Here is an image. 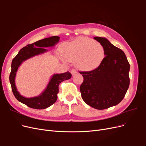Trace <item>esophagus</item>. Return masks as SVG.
I'll return each instance as SVG.
<instances>
[{
	"label": "esophagus",
	"instance_id": "esophagus-1",
	"mask_svg": "<svg viewBox=\"0 0 146 146\" xmlns=\"http://www.w3.org/2000/svg\"><path fill=\"white\" fill-rule=\"evenodd\" d=\"M71 73H72V74L73 75V76H74V75L77 74V71L75 69H72L71 70Z\"/></svg>",
	"mask_w": 146,
	"mask_h": 146
}]
</instances>
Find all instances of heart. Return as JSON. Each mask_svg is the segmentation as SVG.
Masks as SVG:
<instances>
[{"mask_svg": "<svg viewBox=\"0 0 146 146\" xmlns=\"http://www.w3.org/2000/svg\"><path fill=\"white\" fill-rule=\"evenodd\" d=\"M62 58L74 61L80 69L90 71L96 68L105 56V48L100 42L88 37H79L64 44Z\"/></svg>", "mask_w": 146, "mask_h": 146, "instance_id": "heart-1", "label": "heart"}]
</instances>
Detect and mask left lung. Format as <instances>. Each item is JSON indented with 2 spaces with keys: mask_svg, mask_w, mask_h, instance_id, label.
<instances>
[{
  "mask_svg": "<svg viewBox=\"0 0 146 146\" xmlns=\"http://www.w3.org/2000/svg\"><path fill=\"white\" fill-rule=\"evenodd\" d=\"M94 39L104 47L105 56L98 67L79 72L84 77L80 91L86 104L102 110L118 105L125 98L130 84V64L124 52L105 38Z\"/></svg>",
  "mask_w": 146,
  "mask_h": 146,
  "instance_id": "obj_1",
  "label": "left lung"
}]
</instances>
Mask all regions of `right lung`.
<instances>
[{
    "label": "right lung",
    "instance_id": "right-lung-1",
    "mask_svg": "<svg viewBox=\"0 0 146 146\" xmlns=\"http://www.w3.org/2000/svg\"><path fill=\"white\" fill-rule=\"evenodd\" d=\"M59 40L58 36H53L37 41L32 44H28L23 47L13 59L11 71L9 74V82L12 91L17 100L31 108L42 110L50 106L57 100V94L59 92V85L65 80L71 78L72 74L68 72L61 74H53L48 82L46 88L38 96L26 98L21 96L17 91L15 84V78L19 67L23 61L30 58L47 51L46 47L55 46Z\"/></svg>",
    "mask_w": 146,
    "mask_h": 146
}]
</instances>
